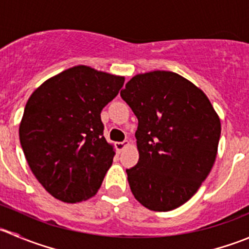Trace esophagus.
Masks as SVG:
<instances>
[{
    "label": "esophagus",
    "mask_w": 249,
    "mask_h": 249,
    "mask_svg": "<svg viewBox=\"0 0 249 249\" xmlns=\"http://www.w3.org/2000/svg\"><path fill=\"white\" fill-rule=\"evenodd\" d=\"M127 145H130V141H124V142H117L115 143V147H117V150L118 152H122V150H124L125 148L127 147Z\"/></svg>",
    "instance_id": "34e87169"
}]
</instances>
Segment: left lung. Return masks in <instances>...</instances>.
<instances>
[{
	"label": "left lung",
	"mask_w": 249,
	"mask_h": 249,
	"mask_svg": "<svg viewBox=\"0 0 249 249\" xmlns=\"http://www.w3.org/2000/svg\"><path fill=\"white\" fill-rule=\"evenodd\" d=\"M120 96L139 119L140 159L126 170L135 199L167 212L194 196L215 161L220 119L200 88L170 71L134 76Z\"/></svg>",
	"instance_id": "1"
}]
</instances>
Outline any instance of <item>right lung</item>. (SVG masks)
<instances>
[{
  "mask_svg": "<svg viewBox=\"0 0 249 249\" xmlns=\"http://www.w3.org/2000/svg\"><path fill=\"white\" fill-rule=\"evenodd\" d=\"M124 80L78 65L50 77L27 100L20 144L34 176L55 199L76 203L99 192L115 155L104 136L101 110Z\"/></svg>",
  "mask_w": 249,
  "mask_h": 249,
  "instance_id": "add662e5",
  "label": "right lung"
}]
</instances>
